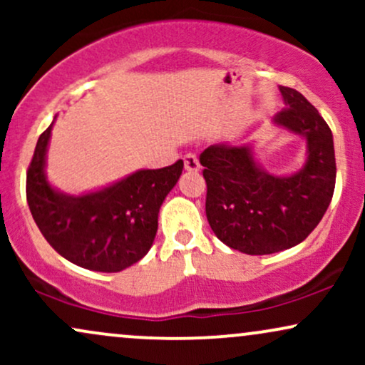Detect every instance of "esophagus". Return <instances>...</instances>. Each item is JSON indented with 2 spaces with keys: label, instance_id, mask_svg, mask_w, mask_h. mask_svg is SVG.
<instances>
[{
  "label": "esophagus",
  "instance_id": "esophagus-1",
  "mask_svg": "<svg viewBox=\"0 0 365 365\" xmlns=\"http://www.w3.org/2000/svg\"><path fill=\"white\" fill-rule=\"evenodd\" d=\"M183 166H185L187 171H190V173H195V171L200 170V163H199V158L195 156V154L188 153L183 156Z\"/></svg>",
  "mask_w": 365,
  "mask_h": 365
}]
</instances>
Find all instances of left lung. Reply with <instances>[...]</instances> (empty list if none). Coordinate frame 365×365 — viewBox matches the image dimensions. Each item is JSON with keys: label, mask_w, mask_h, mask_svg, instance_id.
Returning a JSON list of instances; mask_svg holds the SVG:
<instances>
[{"label": "left lung", "mask_w": 365, "mask_h": 365, "mask_svg": "<svg viewBox=\"0 0 365 365\" xmlns=\"http://www.w3.org/2000/svg\"><path fill=\"white\" fill-rule=\"evenodd\" d=\"M284 110L273 125L305 140L302 168L273 175L255 159L254 142L215 144L200 154L207 183L206 216L215 235L249 255L299 245L319 225L336 182L333 133L299 91L279 86Z\"/></svg>", "instance_id": "8db88e82"}]
</instances>
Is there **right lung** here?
I'll use <instances>...</instances> for the list:
<instances>
[{
  "label": "right lung",
  "instance_id": "obj_1",
  "mask_svg": "<svg viewBox=\"0 0 365 365\" xmlns=\"http://www.w3.org/2000/svg\"><path fill=\"white\" fill-rule=\"evenodd\" d=\"M53 125L54 120L41 133L27 171V202L37 228L58 254L83 269H127L153 247L159 209L177 185L183 161L139 170L99 190L70 195L53 187L46 175Z\"/></svg>",
  "mask_w": 365,
  "mask_h": 365
}]
</instances>
